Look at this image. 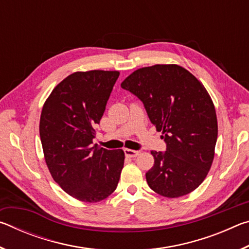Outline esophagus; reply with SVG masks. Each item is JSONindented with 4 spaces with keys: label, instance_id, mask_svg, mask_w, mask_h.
Listing matches in <instances>:
<instances>
[{
    "label": "esophagus",
    "instance_id": "obj_1",
    "mask_svg": "<svg viewBox=\"0 0 249 249\" xmlns=\"http://www.w3.org/2000/svg\"><path fill=\"white\" fill-rule=\"evenodd\" d=\"M124 153H125L126 157L135 158V157H137L138 155H140L141 151L140 150H133V149H124Z\"/></svg>",
    "mask_w": 249,
    "mask_h": 249
}]
</instances>
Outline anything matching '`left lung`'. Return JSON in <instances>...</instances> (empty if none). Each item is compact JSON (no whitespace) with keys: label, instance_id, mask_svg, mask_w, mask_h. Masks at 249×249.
<instances>
[{"label":"left lung","instance_id":"1","mask_svg":"<svg viewBox=\"0 0 249 249\" xmlns=\"http://www.w3.org/2000/svg\"><path fill=\"white\" fill-rule=\"evenodd\" d=\"M121 87L140 99L151 123L162 132L166 151H151L147 171L151 190L167 197L188 195L203 182L217 140L214 104L199 80L178 65L145 67Z\"/></svg>","mask_w":249,"mask_h":249}]
</instances>
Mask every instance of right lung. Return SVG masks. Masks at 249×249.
I'll return each mask as SVG.
<instances>
[{"label": "right lung", "instance_id": "add662e5", "mask_svg": "<svg viewBox=\"0 0 249 249\" xmlns=\"http://www.w3.org/2000/svg\"><path fill=\"white\" fill-rule=\"evenodd\" d=\"M119 71L74 72L54 88L41 111L39 135L53 180L69 196L99 202L119 183L125 155L93 145L100 123L119 78Z\"/></svg>", "mask_w": 249, "mask_h": 249}]
</instances>
